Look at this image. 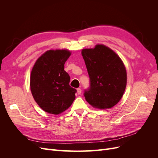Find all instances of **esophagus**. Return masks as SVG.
Returning <instances> with one entry per match:
<instances>
[{
  "mask_svg": "<svg viewBox=\"0 0 158 158\" xmlns=\"http://www.w3.org/2000/svg\"><path fill=\"white\" fill-rule=\"evenodd\" d=\"M81 92H82V89H81L80 88H78L77 89V94H81Z\"/></svg>",
  "mask_w": 158,
  "mask_h": 158,
  "instance_id": "1",
  "label": "esophagus"
}]
</instances>
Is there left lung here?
<instances>
[{
    "mask_svg": "<svg viewBox=\"0 0 158 158\" xmlns=\"http://www.w3.org/2000/svg\"><path fill=\"white\" fill-rule=\"evenodd\" d=\"M82 55L89 77L86 101L95 108L109 109L120 101L127 85V71L115 52L103 45L85 49Z\"/></svg>",
    "mask_w": 158,
    "mask_h": 158,
    "instance_id": "8db88e82",
    "label": "left lung"
}]
</instances>
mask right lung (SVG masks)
Here are the masks:
<instances>
[{"instance_id":"add662e5","label":"right lung","mask_w":158,"mask_h":158,"mask_svg":"<svg viewBox=\"0 0 158 158\" xmlns=\"http://www.w3.org/2000/svg\"><path fill=\"white\" fill-rule=\"evenodd\" d=\"M70 54L65 49L47 51L32 69L31 92L38 106L47 113H63L75 99L76 89L70 85V76L64 70Z\"/></svg>"}]
</instances>
